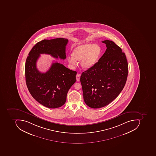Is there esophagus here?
I'll list each match as a JSON object with an SVG mask.
<instances>
[{
  "label": "esophagus",
  "instance_id": "esophagus-1",
  "mask_svg": "<svg viewBox=\"0 0 156 156\" xmlns=\"http://www.w3.org/2000/svg\"><path fill=\"white\" fill-rule=\"evenodd\" d=\"M80 74H77L76 77V80L77 82H79L80 79Z\"/></svg>",
  "mask_w": 156,
  "mask_h": 156
}]
</instances>
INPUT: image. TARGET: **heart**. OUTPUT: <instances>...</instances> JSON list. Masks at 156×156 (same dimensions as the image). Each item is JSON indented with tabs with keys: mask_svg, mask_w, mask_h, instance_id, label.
Here are the masks:
<instances>
[{
	"mask_svg": "<svg viewBox=\"0 0 156 156\" xmlns=\"http://www.w3.org/2000/svg\"><path fill=\"white\" fill-rule=\"evenodd\" d=\"M102 53V49L99 45L93 44H83L74 48L72 54L67 57L70 64L75 66L77 61H82L83 68L89 69L98 62Z\"/></svg>",
	"mask_w": 156,
	"mask_h": 156,
	"instance_id": "heart-1",
	"label": "heart"
}]
</instances>
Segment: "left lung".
Segmentation results:
<instances>
[{"label":"left lung","mask_w":156,"mask_h":156,"mask_svg":"<svg viewBox=\"0 0 156 156\" xmlns=\"http://www.w3.org/2000/svg\"><path fill=\"white\" fill-rule=\"evenodd\" d=\"M105 52L94 66L82 73L80 81L85 103L92 108H99L111 103L123 89L128 73L125 54L110 40Z\"/></svg>","instance_id":"8db88e82"}]
</instances>
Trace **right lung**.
Instances as JSON below:
<instances>
[{"instance_id":"add662e5","label":"right lung","mask_w":156,"mask_h":156,"mask_svg":"<svg viewBox=\"0 0 156 156\" xmlns=\"http://www.w3.org/2000/svg\"><path fill=\"white\" fill-rule=\"evenodd\" d=\"M68 42L67 39L57 38L38 42L26 61V82L29 92L36 101L48 108H58L64 105L68 90L76 82L77 72L56 62L46 73H42L37 68V60L41 54L65 59Z\"/></svg>"}]
</instances>
